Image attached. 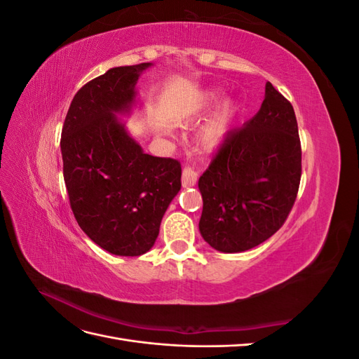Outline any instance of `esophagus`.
Listing matches in <instances>:
<instances>
[{
	"mask_svg": "<svg viewBox=\"0 0 359 359\" xmlns=\"http://www.w3.org/2000/svg\"><path fill=\"white\" fill-rule=\"evenodd\" d=\"M181 180H182V187H193L198 181V172L190 166L184 168Z\"/></svg>",
	"mask_w": 359,
	"mask_h": 359,
	"instance_id": "34e87169",
	"label": "esophagus"
}]
</instances>
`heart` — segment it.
<instances>
[{
	"mask_svg": "<svg viewBox=\"0 0 359 359\" xmlns=\"http://www.w3.org/2000/svg\"><path fill=\"white\" fill-rule=\"evenodd\" d=\"M223 95L224 94L222 90H206L196 94L191 100L184 104V107L178 114V121L184 124L199 121L202 116H205L223 100ZM235 114V102L227 100L220 106V109L206 121V124L202 127L199 133V142L203 149L214 151L223 144V140L226 139L227 133H229L231 130Z\"/></svg>",
	"mask_w": 359,
	"mask_h": 359,
	"instance_id": "1",
	"label": "heart"
}]
</instances>
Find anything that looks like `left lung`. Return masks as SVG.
I'll return each mask as SVG.
<instances>
[{"label":"left lung","mask_w":359,"mask_h":359,"mask_svg":"<svg viewBox=\"0 0 359 359\" xmlns=\"http://www.w3.org/2000/svg\"><path fill=\"white\" fill-rule=\"evenodd\" d=\"M299 180L295 112L266 82L259 112L227 133L199 178L202 238L223 253H241L262 244L286 222Z\"/></svg>","instance_id":"obj_1"}]
</instances>
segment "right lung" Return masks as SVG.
I'll list each match as a JSON object with an SVG mask.
<instances>
[{
    "label": "right lung",
    "instance_id": "right-lung-1",
    "mask_svg": "<svg viewBox=\"0 0 359 359\" xmlns=\"http://www.w3.org/2000/svg\"><path fill=\"white\" fill-rule=\"evenodd\" d=\"M153 64L109 69L76 93L62 126L64 182L85 235L116 256L154 245L181 190V165L145 154L119 116L137 107L136 83Z\"/></svg>",
    "mask_w": 359,
    "mask_h": 359
}]
</instances>
